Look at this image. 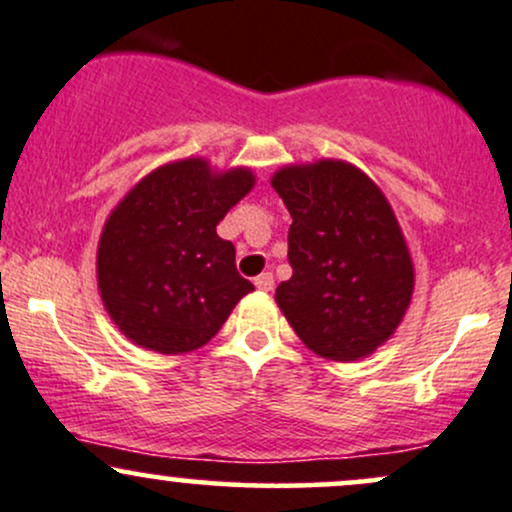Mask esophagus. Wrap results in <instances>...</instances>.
<instances>
[{
  "instance_id": "34e87169",
  "label": "esophagus",
  "mask_w": 512,
  "mask_h": 512,
  "mask_svg": "<svg viewBox=\"0 0 512 512\" xmlns=\"http://www.w3.org/2000/svg\"><path fill=\"white\" fill-rule=\"evenodd\" d=\"M255 286L260 291H272V286H274V277H272V272H262L260 277H255Z\"/></svg>"
}]
</instances>
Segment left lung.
<instances>
[{
    "mask_svg": "<svg viewBox=\"0 0 512 512\" xmlns=\"http://www.w3.org/2000/svg\"><path fill=\"white\" fill-rule=\"evenodd\" d=\"M291 213V279L274 301L318 357L357 362L396 333L415 269L389 199L345 160L286 165L272 174Z\"/></svg>",
    "mask_w": 512,
    "mask_h": 512,
    "instance_id": "8db88e82",
    "label": "left lung"
}]
</instances>
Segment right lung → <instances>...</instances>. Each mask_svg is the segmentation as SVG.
<instances>
[{
  "mask_svg": "<svg viewBox=\"0 0 512 512\" xmlns=\"http://www.w3.org/2000/svg\"><path fill=\"white\" fill-rule=\"evenodd\" d=\"M252 187L250 167L213 170L204 157H184L145 174L109 213L99 296L133 345L160 355L199 350L255 291L235 269L233 243L216 233Z\"/></svg>",
  "mask_w": 512,
  "mask_h": 512,
  "instance_id": "right-lung-1",
  "label": "right lung"
}]
</instances>
